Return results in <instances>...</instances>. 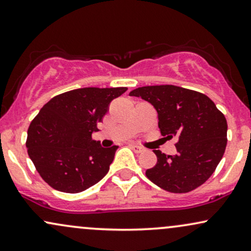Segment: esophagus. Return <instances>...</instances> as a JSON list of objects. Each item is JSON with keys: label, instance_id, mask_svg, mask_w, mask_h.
<instances>
[{"label": "esophagus", "instance_id": "1", "mask_svg": "<svg viewBox=\"0 0 251 251\" xmlns=\"http://www.w3.org/2000/svg\"><path fill=\"white\" fill-rule=\"evenodd\" d=\"M129 145H130V148L135 151L136 153H140V152H142V151H143V148L138 147V145H136V144H129Z\"/></svg>", "mask_w": 251, "mask_h": 251}]
</instances>
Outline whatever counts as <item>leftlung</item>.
<instances>
[{
  "label": "left lung",
  "mask_w": 251,
  "mask_h": 251,
  "mask_svg": "<svg viewBox=\"0 0 251 251\" xmlns=\"http://www.w3.org/2000/svg\"><path fill=\"white\" fill-rule=\"evenodd\" d=\"M153 106L163 136L178 137L177 154L154 150L157 164L145 171L153 184L171 193H187L215 171L227 145V121L202 93L173 85L145 86L129 93Z\"/></svg>",
  "instance_id": "obj_1"
}]
</instances>
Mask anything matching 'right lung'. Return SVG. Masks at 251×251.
<instances>
[{
    "label": "right lung",
    "mask_w": 251,
    "mask_h": 251,
    "mask_svg": "<svg viewBox=\"0 0 251 251\" xmlns=\"http://www.w3.org/2000/svg\"><path fill=\"white\" fill-rule=\"evenodd\" d=\"M126 87H86L63 93L43 106L27 129L30 159L54 190L79 193L109 171L117 145L102 148L92 140L97 125Z\"/></svg>",
    "instance_id": "1"
}]
</instances>
